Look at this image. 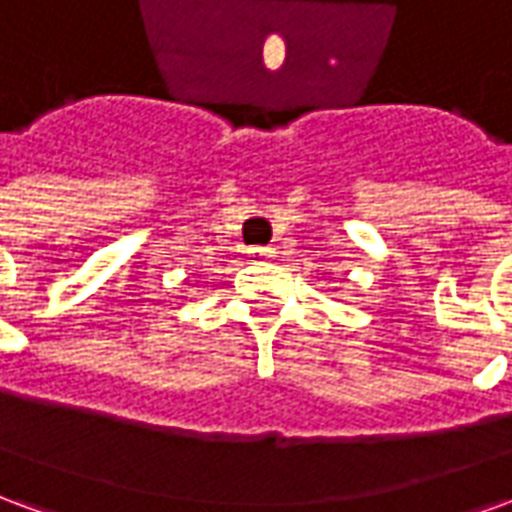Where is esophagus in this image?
Listing matches in <instances>:
<instances>
[{
    "label": "esophagus",
    "mask_w": 512,
    "mask_h": 512,
    "mask_svg": "<svg viewBox=\"0 0 512 512\" xmlns=\"http://www.w3.org/2000/svg\"><path fill=\"white\" fill-rule=\"evenodd\" d=\"M249 255L255 257V260H266V257H274V249L271 246H252Z\"/></svg>",
    "instance_id": "esophagus-1"
}]
</instances>
